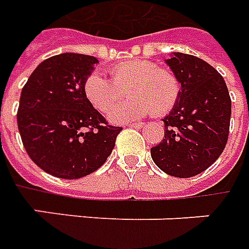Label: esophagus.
Listing matches in <instances>:
<instances>
[{"label":"esophagus","instance_id":"34e87169","mask_svg":"<svg viewBox=\"0 0 249 249\" xmlns=\"http://www.w3.org/2000/svg\"><path fill=\"white\" fill-rule=\"evenodd\" d=\"M144 124H145L144 122H138V123H128L127 126L132 127V128H142Z\"/></svg>","mask_w":249,"mask_h":249}]
</instances>
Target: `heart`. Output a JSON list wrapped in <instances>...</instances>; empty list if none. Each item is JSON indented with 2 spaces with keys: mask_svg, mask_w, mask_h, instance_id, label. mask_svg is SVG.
Here are the masks:
<instances>
[{
  "mask_svg": "<svg viewBox=\"0 0 249 249\" xmlns=\"http://www.w3.org/2000/svg\"><path fill=\"white\" fill-rule=\"evenodd\" d=\"M111 81L100 73H90L84 81V94L101 113L109 111L122 98L127 89L126 102L109 113L111 122L134 121L147 114L169 113L181 96V82L175 72L158 67L147 59H128L109 69Z\"/></svg>",
  "mask_w": 249,
  "mask_h": 249,
  "instance_id": "heart-1",
  "label": "heart"
}]
</instances>
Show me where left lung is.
Returning <instances> with one entry per match:
<instances>
[{"label":"left lung","instance_id":"1","mask_svg":"<svg viewBox=\"0 0 249 249\" xmlns=\"http://www.w3.org/2000/svg\"><path fill=\"white\" fill-rule=\"evenodd\" d=\"M181 82V96L167 117L153 162L167 175L188 178L206 171L227 144L231 98L223 77L197 56L173 52L165 60Z\"/></svg>","mask_w":249,"mask_h":249}]
</instances>
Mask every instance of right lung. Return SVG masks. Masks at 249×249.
Masks as SVG:
<instances>
[{
	"mask_svg": "<svg viewBox=\"0 0 249 249\" xmlns=\"http://www.w3.org/2000/svg\"><path fill=\"white\" fill-rule=\"evenodd\" d=\"M94 56L65 52L35 68L22 89L17 122L26 152L40 169L81 178L107 160L122 127L110 126L84 94Z\"/></svg>",
	"mask_w": 249,
	"mask_h": 249,
	"instance_id": "right-lung-1",
	"label": "right lung"
}]
</instances>
